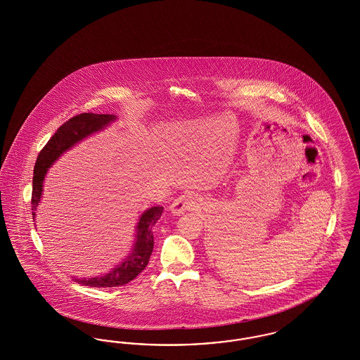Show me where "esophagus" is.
<instances>
[{"instance_id":"esophagus-1","label":"esophagus","mask_w":360,"mask_h":360,"mask_svg":"<svg viewBox=\"0 0 360 360\" xmlns=\"http://www.w3.org/2000/svg\"><path fill=\"white\" fill-rule=\"evenodd\" d=\"M198 205V200L194 194H190V193H185L182 195H179L176 200H174L172 206H170V210H172L174 214H184L185 212L188 210H193L195 209Z\"/></svg>"}]
</instances>
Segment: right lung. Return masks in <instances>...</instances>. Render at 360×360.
<instances>
[{"label":"right lung","mask_w":360,"mask_h":360,"mask_svg":"<svg viewBox=\"0 0 360 360\" xmlns=\"http://www.w3.org/2000/svg\"><path fill=\"white\" fill-rule=\"evenodd\" d=\"M116 119L113 115H96V113H81L69 121L62 124L56 132L52 135L47 144L41 148L36 159L32 179V216L39 205L41 191H43V179L52 163L72 147L75 143L82 139L103 129L110 121ZM163 213V206H154L144 212L139 220L136 231V243L134 251L116 269L109 274L96 276V278H84L77 279L84 286L90 288H116L125 285L135 279L148 264L150 257L154 250V233L153 228Z\"/></svg>","instance_id":"1"}]
</instances>
